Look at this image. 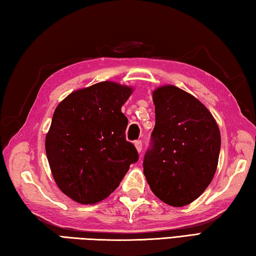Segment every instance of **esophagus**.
Listing matches in <instances>:
<instances>
[{
  "label": "esophagus",
  "instance_id": "34e87169",
  "mask_svg": "<svg viewBox=\"0 0 256 256\" xmlns=\"http://www.w3.org/2000/svg\"><path fill=\"white\" fill-rule=\"evenodd\" d=\"M134 146H135V148H136V151L138 153H141V151H142V142L141 141H135Z\"/></svg>",
  "mask_w": 256,
  "mask_h": 256
}]
</instances>
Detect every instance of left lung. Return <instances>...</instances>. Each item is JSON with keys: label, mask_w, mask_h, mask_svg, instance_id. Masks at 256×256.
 <instances>
[{"label": "left lung", "mask_w": 256, "mask_h": 256, "mask_svg": "<svg viewBox=\"0 0 256 256\" xmlns=\"http://www.w3.org/2000/svg\"><path fill=\"white\" fill-rule=\"evenodd\" d=\"M152 98L153 148L145 154L143 173L161 201L181 208L195 201L212 182L221 133L208 108L182 88L162 85Z\"/></svg>", "instance_id": "8db88e82"}]
</instances>
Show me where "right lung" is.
Masks as SVG:
<instances>
[{
	"label": "right lung",
	"instance_id": "add662e5",
	"mask_svg": "<svg viewBox=\"0 0 256 256\" xmlns=\"http://www.w3.org/2000/svg\"><path fill=\"white\" fill-rule=\"evenodd\" d=\"M133 91L100 82L68 94L55 108L45 152L58 188L73 201H103L138 160L125 138L128 118L121 111Z\"/></svg>",
	"mask_w": 256,
	"mask_h": 256
}]
</instances>
